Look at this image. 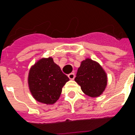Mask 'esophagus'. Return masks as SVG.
I'll return each mask as SVG.
<instances>
[{
  "label": "esophagus",
  "mask_w": 135,
  "mask_h": 135,
  "mask_svg": "<svg viewBox=\"0 0 135 135\" xmlns=\"http://www.w3.org/2000/svg\"><path fill=\"white\" fill-rule=\"evenodd\" d=\"M68 78L70 80H74L75 78V74L74 73H71L70 74H68Z\"/></svg>",
  "instance_id": "esophagus-1"
}]
</instances>
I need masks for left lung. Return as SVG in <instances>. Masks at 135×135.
<instances>
[{"mask_svg":"<svg viewBox=\"0 0 135 135\" xmlns=\"http://www.w3.org/2000/svg\"><path fill=\"white\" fill-rule=\"evenodd\" d=\"M82 92L90 97L103 93L108 83V76L100 64L87 58L81 62L75 78Z\"/></svg>","mask_w":135,"mask_h":135,"instance_id":"1","label":"left lung"}]
</instances>
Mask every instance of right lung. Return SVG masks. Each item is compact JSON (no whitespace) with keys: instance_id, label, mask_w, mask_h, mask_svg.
Wrapping results in <instances>:
<instances>
[{"instance_id":"obj_1","label":"right lung","mask_w":135,"mask_h":135,"mask_svg":"<svg viewBox=\"0 0 135 135\" xmlns=\"http://www.w3.org/2000/svg\"><path fill=\"white\" fill-rule=\"evenodd\" d=\"M69 80L52 57L38 61L28 74L31 94L37 101L46 105L54 104L59 99L62 88Z\"/></svg>"}]
</instances>
